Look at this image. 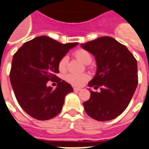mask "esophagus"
<instances>
[{
  "instance_id": "esophagus-1",
  "label": "esophagus",
  "mask_w": 149,
  "mask_h": 149,
  "mask_svg": "<svg viewBox=\"0 0 149 149\" xmlns=\"http://www.w3.org/2000/svg\"><path fill=\"white\" fill-rule=\"evenodd\" d=\"M74 92H78V91H80V90H81V89L80 88H76V87H74Z\"/></svg>"
}]
</instances>
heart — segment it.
<instances>
[{"instance_id":"b5f03b06","label":"heart","mask_w":149,"mask_h":149,"mask_svg":"<svg viewBox=\"0 0 149 149\" xmlns=\"http://www.w3.org/2000/svg\"><path fill=\"white\" fill-rule=\"evenodd\" d=\"M74 55L77 58V59H79L81 62H82L84 64H90V62H92V55L90 54L89 51H87V49H78L77 50L74 52ZM68 59L67 56H62L60 59H59V62H58V68L60 72H64L67 68V65H68ZM64 79L68 83L70 84L73 85L74 87H81L85 82H87L89 79H90V76L89 74L86 73L84 74H73L69 73L67 74L66 75H65Z\"/></svg>"}]
</instances>
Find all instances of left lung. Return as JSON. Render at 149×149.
I'll use <instances>...</instances> for the list:
<instances>
[{"mask_svg":"<svg viewBox=\"0 0 149 149\" xmlns=\"http://www.w3.org/2000/svg\"><path fill=\"white\" fill-rule=\"evenodd\" d=\"M95 56L97 71L89 82L100 92L90 90L84 102L85 111L99 121L112 120L124 112L138 84L137 62L127 47L111 37H101L81 44Z\"/></svg>","mask_w":149,"mask_h":149,"instance_id":"obj_1","label":"left lung"}]
</instances>
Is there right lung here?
<instances>
[{
    "instance_id": "1",
    "label": "right lung",
    "mask_w": 149,
    "mask_h": 149,
    "mask_svg": "<svg viewBox=\"0 0 149 149\" xmlns=\"http://www.w3.org/2000/svg\"><path fill=\"white\" fill-rule=\"evenodd\" d=\"M77 44L40 36L25 42L13 55L10 72L13 90L18 103L33 118L46 120L56 117L66 95L73 92L71 84L56 74L59 59ZM49 80L57 83L56 88L46 86Z\"/></svg>"
}]
</instances>
